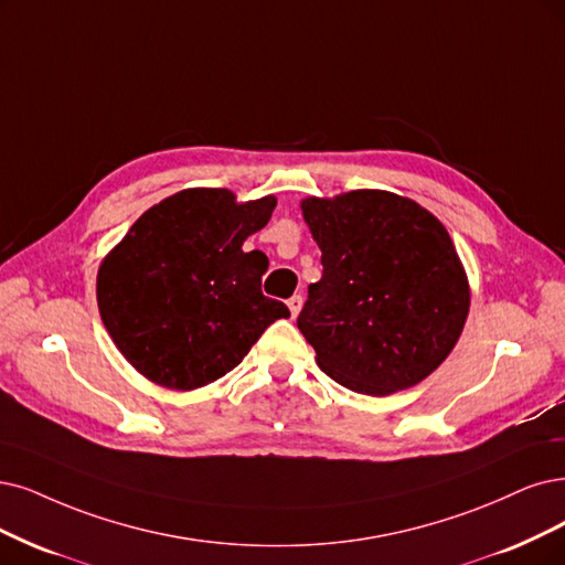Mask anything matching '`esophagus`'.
<instances>
[{
	"label": "esophagus",
	"instance_id": "obj_1",
	"mask_svg": "<svg viewBox=\"0 0 565 565\" xmlns=\"http://www.w3.org/2000/svg\"><path fill=\"white\" fill-rule=\"evenodd\" d=\"M288 309H290V317H298L300 315V309H302V296H294L288 300Z\"/></svg>",
	"mask_w": 565,
	"mask_h": 565
}]
</instances>
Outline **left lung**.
Segmentation results:
<instances>
[{"instance_id":"left-lung-1","label":"left lung","mask_w":565,"mask_h":565,"mask_svg":"<svg viewBox=\"0 0 565 565\" xmlns=\"http://www.w3.org/2000/svg\"><path fill=\"white\" fill-rule=\"evenodd\" d=\"M323 275L298 317L338 384L388 395L426 380L466 326L470 290L445 225L386 191L302 200Z\"/></svg>"}]
</instances>
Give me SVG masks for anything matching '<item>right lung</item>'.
<instances>
[{
    "instance_id": "add662e5",
    "label": "right lung",
    "mask_w": 565,
    "mask_h": 565,
    "mask_svg": "<svg viewBox=\"0 0 565 565\" xmlns=\"http://www.w3.org/2000/svg\"><path fill=\"white\" fill-rule=\"evenodd\" d=\"M275 198L237 204L225 188H188L143 212L97 271V305L118 351L146 380L191 391L242 363L269 323L263 250L242 248Z\"/></svg>"
}]
</instances>
